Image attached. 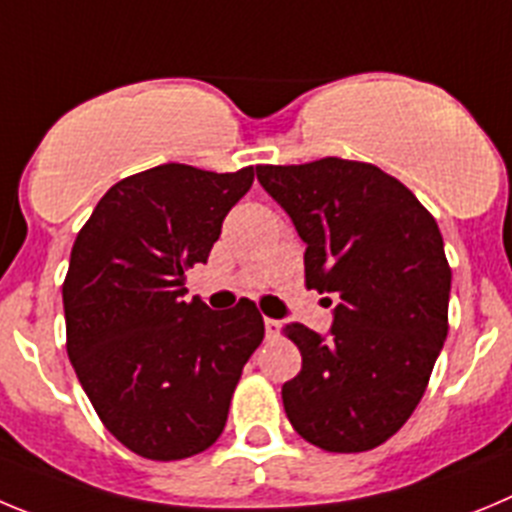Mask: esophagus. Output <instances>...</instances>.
<instances>
[{"label": "esophagus", "mask_w": 512, "mask_h": 512, "mask_svg": "<svg viewBox=\"0 0 512 512\" xmlns=\"http://www.w3.org/2000/svg\"><path fill=\"white\" fill-rule=\"evenodd\" d=\"M265 334H267V339L278 336L280 334V321L278 319H265Z\"/></svg>", "instance_id": "34e87169"}]
</instances>
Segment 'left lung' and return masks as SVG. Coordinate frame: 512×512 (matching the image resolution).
<instances>
[{
    "label": "left lung",
    "instance_id": "8db88e82",
    "mask_svg": "<svg viewBox=\"0 0 512 512\" xmlns=\"http://www.w3.org/2000/svg\"><path fill=\"white\" fill-rule=\"evenodd\" d=\"M257 181L306 242V288L339 298L326 339L303 324L283 329L303 359L283 385L285 416L324 451L375 449L416 411L449 331L439 224L372 163L257 165Z\"/></svg>",
    "mask_w": 512,
    "mask_h": 512
}]
</instances>
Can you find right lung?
I'll return each instance as SVG.
<instances>
[{"label":"right lung","instance_id":"obj_1","mask_svg":"<svg viewBox=\"0 0 512 512\" xmlns=\"http://www.w3.org/2000/svg\"><path fill=\"white\" fill-rule=\"evenodd\" d=\"M255 168L165 163L114 183L81 227L63 280L66 349L109 434L153 462L209 449L265 324L252 301H183Z\"/></svg>","mask_w":512,"mask_h":512}]
</instances>
